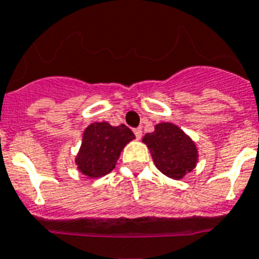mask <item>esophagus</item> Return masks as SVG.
<instances>
[{
  "mask_svg": "<svg viewBox=\"0 0 259 259\" xmlns=\"http://www.w3.org/2000/svg\"><path fill=\"white\" fill-rule=\"evenodd\" d=\"M134 134H135V136H136V139H142L143 132H142V130H140V128H135Z\"/></svg>",
  "mask_w": 259,
  "mask_h": 259,
  "instance_id": "obj_1",
  "label": "esophagus"
}]
</instances>
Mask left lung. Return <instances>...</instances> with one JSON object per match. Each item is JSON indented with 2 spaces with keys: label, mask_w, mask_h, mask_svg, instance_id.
Wrapping results in <instances>:
<instances>
[{
  "label": "left lung",
  "mask_w": 259,
  "mask_h": 259,
  "mask_svg": "<svg viewBox=\"0 0 259 259\" xmlns=\"http://www.w3.org/2000/svg\"><path fill=\"white\" fill-rule=\"evenodd\" d=\"M143 142L157 169L170 179H183L197 163V148L192 139L172 123L156 124L155 131L145 135Z\"/></svg>",
  "instance_id": "left-lung-1"
}]
</instances>
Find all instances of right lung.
I'll return each mask as SVG.
<instances>
[{
    "mask_svg": "<svg viewBox=\"0 0 259 259\" xmlns=\"http://www.w3.org/2000/svg\"><path fill=\"white\" fill-rule=\"evenodd\" d=\"M134 139V132L124 124L112 127L107 121L90 124L84 130L82 147L75 157L78 169L93 179L110 173L123 148Z\"/></svg>",
    "mask_w": 259,
    "mask_h": 259,
    "instance_id": "right-lung-1",
    "label": "right lung"
}]
</instances>
